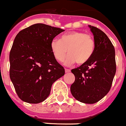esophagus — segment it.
<instances>
[{
  "instance_id": "34e87169",
  "label": "esophagus",
  "mask_w": 126,
  "mask_h": 126,
  "mask_svg": "<svg viewBox=\"0 0 126 126\" xmlns=\"http://www.w3.org/2000/svg\"><path fill=\"white\" fill-rule=\"evenodd\" d=\"M65 73H69L70 71H70V69H65Z\"/></svg>"
}]
</instances>
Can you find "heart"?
Returning <instances> with one entry per match:
<instances>
[{
    "mask_svg": "<svg viewBox=\"0 0 126 126\" xmlns=\"http://www.w3.org/2000/svg\"><path fill=\"white\" fill-rule=\"evenodd\" d=\"M95 40L93 35L81 32H71L65 33L60 40L53 39L50 47L55 59L62 62L67 55L65 63L71 65L75 62L82 65L89 61L95 49Z\"/></svg>",
    "mask_w": 126,
    "mask_h": 126,
    "instance_id": "obj_1",
    "label": "heart"
}]
</instances>
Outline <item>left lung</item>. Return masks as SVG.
I'll return each mask as SVG.
<instances>
[{
  "mask_svg": "<svg viewBox=\"0 0 126 126\" xmlns=\"http://www.w3.org/2000/svg\"><path fill=\"white\" fill-rule=\"evenodd\" d=\"M94 35L95 49L89 61L71 72L75 77L71 92L76 100L86 104H94L110 91L116 71L115 49L104 32L89 26Z\"/></svg>",
  "mask_w": 126,
  "mask_h": 126,
  "instance_id": "8db88e82",
  "label": "left lung"
}]
</instances>
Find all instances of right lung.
Wrapping results in <instances>:
<instances>
[{
    "label": "right lung",
    "mask_w": 126,
    "mask_h": 126,
    "mask_svg": "<svg viewBox=\"0 0 126 126\" xmlns=\"http://www.w3.org/2000/svg\"><path fill=\"white\" fill-rule=\"evenodd\" d=\"M65 31L44 24L21 30L10 52V77L18 97L31 104L44 101L53 83L65 75V69L53 55L51 42Z\"/></svg>",
    "instance_id": "right-lung-1"
}]
</instances>
